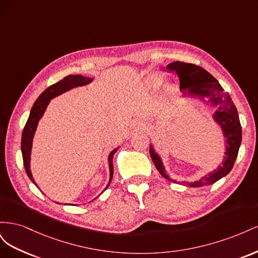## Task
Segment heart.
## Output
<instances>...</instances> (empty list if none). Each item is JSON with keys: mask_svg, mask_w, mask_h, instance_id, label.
I'll use <instances>...</instances> for the list:
<instances>
[{"mask_svg": "<svg viewBox=\"0 0 258 258\" xmlns=\"http://www.w3.org/2000/svg\"><path fill=\"white\" fill-rule=\"evenodd\" d=\"M155 80H156V81H158L159 79H158V77H156V79H155Z\"/></svg>", "mask_w": 258, "mask_h": 258, "instance_id": "b5f03b06", "label": "heart"}]
</instances>
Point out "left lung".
Masks as SVG:
<instances>
[{"instance_id": "obj_1", "label": "left lung", "mask_w": 258, "mask_h": 258, "mask_svg": "<svg viewBox=\"0 0 258 258\" xmlns=\"http://www.w3.org/2000/svg\"><path fill=\"white\" fill-rule=\"evenodd\" d=\"M167 70L177 74L181 90H187V93L191 96H199L202 98L208 97L213 104L220 106V108L215 112L214 118L221 124L226 138V143H227L226 144V157L223 166L215 170L213 173L202 177L198 182H182L190 187H201L214 184L218 179H221L230 172L238 156L242 140V129L237 108L232 103L229 93L225 91L214 77L207 72L204 68L182 61H175L168 64ZM150 154L158 172L165 178L170 179L162 166L161 160L153 151V148L150 150Z\"/></svg>"}]
</instances>
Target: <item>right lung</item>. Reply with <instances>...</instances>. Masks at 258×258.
I'll list each match as a JSON object with an SVG mask.
<instances>
[{
    "label": "right lung",
    "mask_w": 258,
    "mask_h": 258,
    "mask_svg": "<svg viewBox=\"0 0 258 258\" xmlns=\"http://www.w3.org/2000/svg\"><path fill=\"white\" fill-rule=\"evenodd\" d=\"M91 81L92 80L89 79V77H86L83 75H68L64 77L63 80H61L58 83L49 86L47 89L44 90L42 95L36 99L32 108H31L30 116H29L26 126H25V128H23V131H22L21 152H22L23 166H25L26 172H27L29 178L34 184H35V182L32 177V174H31V171H30V154H31V147H32L33 136H34V132L36 130L38 120H40V118L43 116L46 107H47V105L49 103L50 99L61 95V93H63L64 91H67L69 89H72L73 87H76V86H83V85L90 83ZM116 151L117 150H114L110 154V156H108V162H110V172H111L110 183H111L112 177H113V157H114V154L116 153ZM110 183H108V185H110ZM108 185H107V187H108Z\"/></svg>",
    "instance_id": "right-lung-1"
}]
</instances>
